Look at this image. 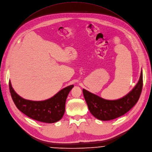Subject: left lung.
I'll list each match as a JSON object with an SVG mask.
<instances>
[{"mask_svg":"<svg viewBox=\"0 0 152 152\" xmlns=\"http://www.w3.org/2000/svg\"><path fill=\"white\" fill-rule=\"evenodd\" d=\"M142 72L140 80L131 92L124 98L117 100H106L88 91L83 89L84 99L90 112L101 120H110L124 115L138 102L142 88Z\"/></svg>","mask_w":152,"mask_h":152,"instance_id":"8db88e82","label":"left lung"}]
</instances>
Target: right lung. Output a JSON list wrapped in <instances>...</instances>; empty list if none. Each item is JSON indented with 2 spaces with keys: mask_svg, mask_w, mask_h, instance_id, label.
<instances>
[{
  "mask_svg": "<svg viewBox=\"0 0 152 152\" xmlns=\"http://www.w3.org/2000/svg\"><path fill=\"white\" fill-rule=\"evenodd\" d=\"M9 87L12 99L20 111L39 122L52 124L62 118L65 111L67 96L74 85L64 88L51 98L43 101L24 99L15 92L10 81Z\"/></svg>",
  "mask_w": 152,
  "mask_h": 152,
  "instance_id": "right-lung-1",
  "label": "right lung"
}]
</instances>
